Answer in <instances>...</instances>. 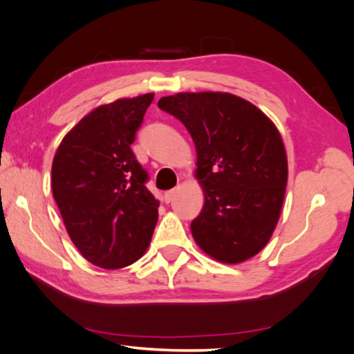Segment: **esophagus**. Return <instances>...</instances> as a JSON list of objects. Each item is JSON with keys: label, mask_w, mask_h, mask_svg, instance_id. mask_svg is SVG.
Returning a JSON list of instances; mask_svg holds the SVG:
<instances>
[{"label": "esophagus", "mask_w": 354, "mask_h": 354, "mask_svg": "<svg viewBox=\"0 0 354 354\" xmlns=\"http://www.w3.org/2000/svg\"><path fill=\"white\" fill-rule=\"evenodd\" d=\"M173 196H175V190H169V192H165V193H164V201L167 202V204H169V202H171Z\"/></svg>", "instance_id": "esophagus-1"}]
</instances>
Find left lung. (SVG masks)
<instances>
[{"label":"left lung","mask_w":354,"mask_h":354,"mask_svg":"<svg viewBox=\"0 0 354 354\" xmlns=\"http://www.w3.org/2000/svg\"><path fill=\"white\" fill-rule=\"evenodd\" d=\"M158 106L183 122L196 146L194 176L205 199L192 222L194 242L228 265L254 257L272 236L288 184L277 126L230 93H178Z\"/></svg>","instance_id":"8db88e82"}]
</instances>
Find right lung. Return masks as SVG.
I'll return each mask as SVG.
<instances>
[{
  "instance_id": "add662e5",
  "label": "right lung",
  "mask_w": 354,
  "mask_h": 354,
  "mask_svg": "<svg viewBox=\"0 0 354 354\" xmlns=\"http://www.w3.org/2000/svg\"><path fill=\"white\" fill-rule=\"evenodd\" d=\"M153 93L89 112L59 145L51 190L73 243L93 265L120 269L142 257L158 221L147 173L131 149Z\"/></svg>"
}]
</instances>
